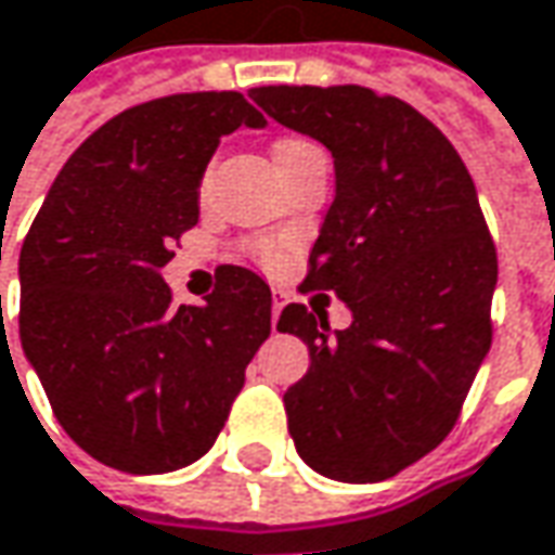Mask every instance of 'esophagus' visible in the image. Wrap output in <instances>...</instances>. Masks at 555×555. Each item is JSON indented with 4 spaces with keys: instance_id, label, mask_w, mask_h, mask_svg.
<instances>
[{
    "instance_id": "1",
    "label": "esophagus",
    "mask_w": 555,
    "mask_h": 555,
    "mask_svg": "<svg viewBox=\"0 0 555 555\" xmlns=\"http://www.w3.org/2000/svg\"><path fill=\"white\" fill-rule=\"evenodd\" d=\"M284 302H287V293L274 287V291H271V324H274V327H278V315H281Z\"/></svg>"
}]
</instances>
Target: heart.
<instances>
[{"instance_id":"1","label":"heart","mask_w":555,"mask_h":555,"mask_svg":"<svg viewBox=\"0 0 555 555\" xmlns=\"http://www.w3.org/2000/svg\"><path fill=\"white\" fill-rule=\"evenodd\" d=\"M315 150H319V146H315L312 140H306V137H281V140L274 143V162H278V168H281V165H287L293 158H299V155L306 153H315ZM206 186L208 178H203V183H199L203 196H206ZM246 253L262 264L281 262V243H278V240H249V243H246Z\"/></svg>"}]
</instances>
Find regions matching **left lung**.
I'll return each instance as SVG.
<instances>
[{
	"instance_id": "8db88e82",
	"label": "left lung",
	"mask_w": 555,
	"mask_h": 555,
	"mask_svg": "<svg viewBox=\"0 0 555 555\" xmlns=\"http://www.w3.org/2000/svg\"><path fill=\"white\" fill-rule=\"evenodd\" d=\"M249 96L334 155L337 196L299 291L337 293L347 331L291 302L278 331L312 365L284 393L296 453L324 478L400 475L453 430L485 362L496 246L468 168L422 112L365 87H259Z\"/></svg>"
}]
</instances>
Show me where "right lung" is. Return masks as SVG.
Wrapping results in <instances>:
<instances>
[{"label":"right lung","mask_w":555,"mask_h":555,"mask_svg":"<svg viewBox=\"0 0 555 555\" xmlns=\"http://www.w3.org/2000/svg\"><path fill=\"white\" fill-rule=\"evenodd\" d=\"M264 118L243 93L133 105L80 143L21 246V347L68 437L130 475L206 456L271 334V291L240 264L203 306H175L162 268L199 221L218 140Z\"/></svg>","instance_id":"1"}]
</instances>
